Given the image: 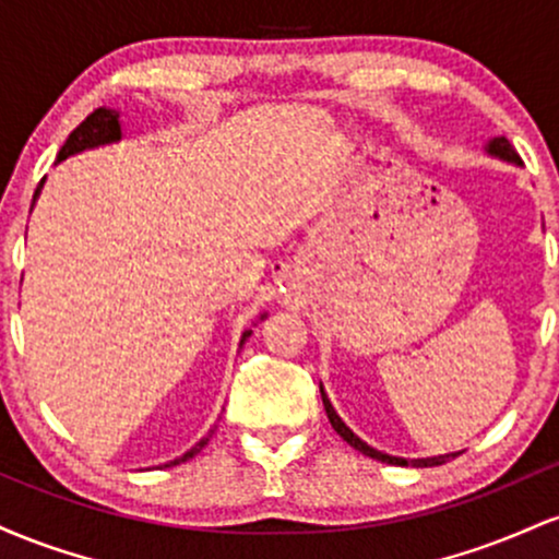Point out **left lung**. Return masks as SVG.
Returning <instances> with one entry per match:
<instances>
[{
	"mask_svg": "<svg viewBox=\"0 0 559 559\" xmlns=\"http://www.w3.org/2000/svg\"><path fill=\"white\" fill-rule=\"evenodd\" d=\"M489 152H491V155H499L502 159H510V163H518V165H521V157H518V152L512 150V144H510V141H507L504 136L493 139L491 144H489ZM320 396H323V407H325V415H329V420H331L333 431H336L338 436H342V439L346 441V444L355 447L357 452L368 454V457L378 460V463H389V465H415V467H433V465H444V463H449V460H454V457H457V454H460V452H452V454H439V457H420V460L391 457V454H383V452H378V449H373V447L365 444L362 439H357V436L352 433L349 428L344 426L342 418H338V415L333 413V407H331L329 396H325V391H323V389H320Z\"/></svg>",
	"mask_w": 559,
	"mask_h": 559,
	"instance_id": "8db88e82",
	"label": "left lung"
}]
</instances>
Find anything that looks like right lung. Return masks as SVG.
<instances>
[{
  "mask_svg": "<svg viewBox=\"0 0 559 559\" xmlns=\"http://www.w3.org/2000/svg\"><path fill=\"white\" fill-rule=\"evenodd\" d=\"M118 139H120L118 112H115V110H107V107H99V110H94L92 115H88V118L83 120V123H81L79 128H73V133H70L66 144H62V150H60V155H57V159H66V157H70V155H75V152L88 150V146L110 144V141H118ZM41 183H44V178H41ZM41 183H38V189H41ZM38 189H36V194H34V202H36V197H38ZM31 207H34V204H31ZM247 336H249V331L243 333V338H247ZM243 338H241V342H243ZM210 436H213V431H210L207 436H204V439L199 441L197 447H191L189 452L183 454V457L173 460V463H168L165 467H170V465H181V463H186V460L194 457V454L202 452V447L207 444Z\"/></svg>",
  "mask_w": 559,
  "mask_h": 559,
  "instance_id": "1",
  "label": "right lung"
}]
</instances>
